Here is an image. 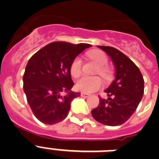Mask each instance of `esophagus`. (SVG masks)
Listing matches in <instances>:
<instances>
[{"mask_svg": "<svg viewBox=\"0 0 159 159\" xmlns=\"http://www.w3.org/2000/svg\"><path fill=\"white\" fill-rule=\"evenodd\" d=\"M81 96H82L83 98H88V97L89 96V95H88V94H86V93H84V92H82V93H81Z\"/></svg>", "mask_w": 159, "mask_h": 159, "instance_id": "1", "label": "esophagus"}]
</instances>
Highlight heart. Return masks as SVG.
<instances>
[{
	"label": "heart",
	"instance_id": "1",
	"mask_svg": "<svg viewBox=\"0 0 159 159\" xmlns=\"http://www.w3.org/2000/svg\"><path fill=\"white\" fill-rule=\"evenodd\" d=\"M88 57L99 65L98 72L102 76H107L109 69L107 67L108 59L106 54L102 51H93L88 54ZM82 72V60L80 57H75L70 65V73L74 78H78ZM102 86V82L99 77L83 76L76 83V88L85 93H92Z\"/></svg>",
	"mask_w": 159,
	"mask_h": 159
}]
</instances>
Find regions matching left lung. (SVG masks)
I'll return each mask as SVG.
<instances>
[{"mask_svg":"<svg viewBox=\"0 0 159 159\" xmlns=\"http://www.w3.org/2000/svg\"><path fill=\"white\" fill-rule=\"evenodd\" d=\"M111 57L116 67V79L104 92L107 99L99 98L92 111L94 119L107 126H119L133 115L144 93V80L134 63L118 49L98 46Z\"/></svg>","mask_w":159,"mask_h":159,"instance_id":"obj_1","label":"left lung"}]
</instances>
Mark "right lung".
Masks as SVG:
<instances>
[{"instance_id":"obj_1","label":"right lung","mask_w":159,"mask_h":159,"mask_svg":"<svg viewBox=\"0 0 159 159\" xmlns=\"http://www.w3.org/2000/svg\"><path fill=\"white\" fill-rule=\"evenodd\" d=\"M88 43L52 42L35 53L28 62L23 76L24 92L38 120L52 125L67 116L73 99L80 96L71 88L70 65ZM66 93L65 95H63Z\"/></svg>"}]
</instances>
